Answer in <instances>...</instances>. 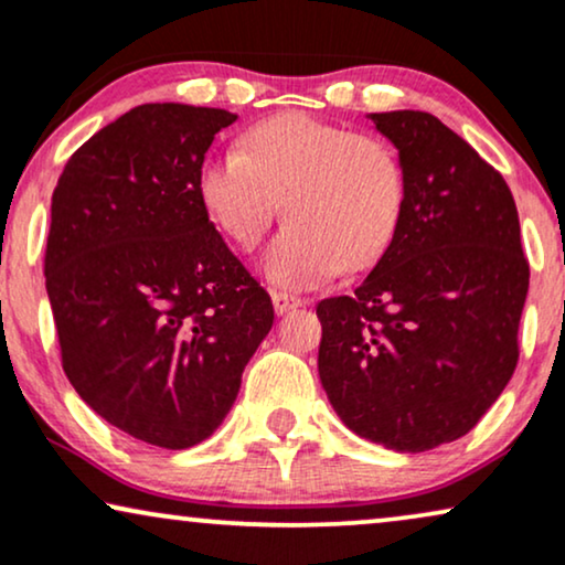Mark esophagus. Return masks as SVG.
<instances>
[{"label": "esophagus", "mask_w": 565, "mask_h": 565, "mask_svg": "<svg viewBox=\"0 0 565 565\" xmlns=\"http://www.w3.org/2000/svg\"><path fill=\"white\" fill-rule=\"evenodd\" d=\"M273 306H275L277 317H282V313H288L292 309H298V306H303V300L296 298V296H288V292L273 290Z\"/></svg>", "instance_id": "esophagus-1"}]
</instances>
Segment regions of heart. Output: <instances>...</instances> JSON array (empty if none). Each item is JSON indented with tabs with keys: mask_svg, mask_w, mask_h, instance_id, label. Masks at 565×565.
<instances>
[{
	"mask_svg": "<svg viewBox=\"0 0 565 565\" xmlns=\"http://www.w3.org/2000/svg\"><path fill=\"white\" fill-rule=\"evenodd\" d=\"M196 194L241 248L259 244L285 200L290 223L262 269L280 288L303 290L342 267H371L390 248L405 215L407 171L390 139L285 111L254 124L238 152L204 158Z\"/></svg>",
	"mask_w": 565,
	"mask_h": 565,
	"instance_id": "b5f03b06",
	"label": "heart"
}]
</instances>
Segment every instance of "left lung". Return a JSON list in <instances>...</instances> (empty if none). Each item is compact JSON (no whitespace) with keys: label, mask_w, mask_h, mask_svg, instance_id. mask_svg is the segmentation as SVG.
I'll list each match as a JSON object with an SVG mask.
<instances>
[{"label":"left lung","mask_w":565,"mask_h":565,"mask_svg":"<svg viewBox=\"0 0 565 565\" xmlns=\"http://www.w3.org/2000/svg\"><path fill=\"white\" fill-rule=\"evenodd\" d=\"M399 150L397 236L353 296L324 298L319 379L358 436L428 451L478 426L519 361L530 262L511 189L426 111L371 114Z\"/></svg>","instance_id":"1"}]
</instances>
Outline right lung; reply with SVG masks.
<instances>
[{"mask_svg":"<svg viewBox=\"0 0 565 565\" xmlns=\"http://www.w3.org/2000/svg\"><path fill=\"white\" fill-rule=\"evenodd\" d=\"M225 108L145 104L93 135L51 196L46 292L75 392L160 449L212 436L275 321L210 223L196 171Z\"/></svg>","mask_w":565,"mask_h":565,"instance_id":"right-lung-1","label":"right lung"}]
</instances>
